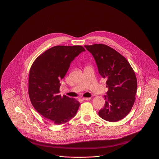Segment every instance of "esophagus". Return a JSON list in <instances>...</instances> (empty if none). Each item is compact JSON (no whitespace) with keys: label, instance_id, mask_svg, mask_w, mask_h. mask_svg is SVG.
<instances>
[{"label":"esophagus","instance_id":"1","mask_svg":"<svg viewBox=\"0 0 159 159\" xmlns=\"http://www.w3.org/2000/svg\"><path fill=\"white\" fill-rule=\"evenodd\" d=\"M92 98H83V100H84V101H88V100H90Z\"/></svg>","mask_w":159,"mask_h":159}]
</instances>
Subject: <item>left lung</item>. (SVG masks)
<instances>
[{"instance_id": "1", "label": "left lung", "mask_w": 159, "mask_h": 159, "mask_svg": "<svg viewBox=\"0 0 159 159\" xmlns=\"http://www.w3.org/2000/svg\"><path fill=\"white\" fill-rule=\"evenodd\" d=\"M84 47L95 58L100 75L107 79L106 103L99 116L109 122L119 121L127 116L134 103L138 87L135 73L124 57L106 44Z\"/></svg>"}]
</instances>
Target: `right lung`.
<instances>
[{
  "instance_id": "1",
  "label": "right lung",
  "mask_w": 159,
  "mask_h": 159,
  "mask_svg": "<svg viewBox=\"0 0 159 159\" xmlns=\"http://www.w3.org/2000/svg\"><path fill=\"white\" fill-rule=\"evenodd\" d=\"M81 46H56L38 57L29 75L28 93L34 108L55 125L64 124L76 115L80 103L60 93V81L70 63L84 52Z\"/></svg>"
}]
</instances>
